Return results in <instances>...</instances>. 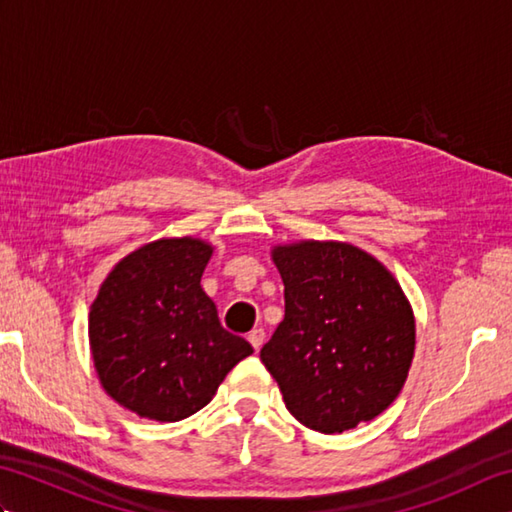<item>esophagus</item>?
I'll return each mask as SVG.
<instances>
[{"instance_id": "esophagus-1", "label": "esophagus", "mask_w": 512, "mask_h": 512, "mask_svg": "<svg viewBox=\"0 0 512 512\" xmlns=\"http://www.w3.org/2000/svg\"><path fill=\"white\" fill-rule=\"evenodd\" d=\"M264 339H266V332H264V328H255L253 332L248 334V341H250V345L255 347V350H259V347L264 345Z\"/></svg>"}]
</instances>
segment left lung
<instances>
[{
    "mask_svg": "<svg viewBox=\"0 0 512 512\" xmlns=\"http://www.w3.org/2000/svg\"><path fill=\"white\" fill-rule=\"evenodd\" d=\"M286 314L259 358L288 411L321 433L374 420L400 394L416 350L413 310L394 275L358 246L273 248Z\"/></svg>",
    "mask_w": 512,
    "mask_h": 512,
    "instance_id": "8db88e82",
    "label": "left lung"
}]
</instances>
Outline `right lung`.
Returning a JSON list of instances; mask_svg holds the SVG:
<instances>
[{
    "label": "right lung",
    "instance_id": "add662e5",
    "mask_svg": "<svg viewBox=\"0 0 512 512\" xmlns=\"http://www.w3.org/2000/svg\"><path fill=\"white\" fill-rule=\"evenodd\" d=\"M213 246L162 237L105 277L90 308V350L107 396L140 418L178 422L209 405L226 374L253 354L222 328L200 286Z\"/></svg>",
    "mask_w": 512,
    "mask_h": 512
}]
</instances>
